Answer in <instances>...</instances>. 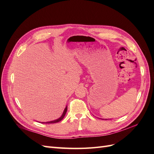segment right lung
<instances>
[{
  "label": "right lung",
  "mask_w": 154,
  "mask_h": 154,
  "mask_svg": "<svg viewBox=\"0 0 154 154\" xmlns=\"http://www.w3.org/2000/svg\"><path fill=\"white\" fill-rule=\"evenodd\" d=\"M67 106L66 107V109H65L63 112V114L62 115L61 117H60V118L56 119V120H54V121H52V122H45V123H58L59 122H60L62 119H63V118H64L65 115H66V112H67Z\"/></svg>",
  "instance_id": "1"
}]
</instances>
